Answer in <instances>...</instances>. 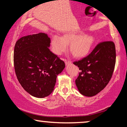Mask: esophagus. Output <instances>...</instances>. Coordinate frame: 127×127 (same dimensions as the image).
I'll use <instances>...</instances> for the list:
<instances>
[{
  "mask_svg": "<svg viewBox=\"0 0 127 127\" xmlns=\"http://www.w3.org/2000/svg\"><path fill=\"white\" fill-rule=\"evenodd\" d=\"M64 62H65V64H66V65H69V64H71L72 63L71 61L68 60V59H64Z\"/></svg>",
  "mask_w": 127,
  "mask_h": 127,
  "instance_id": "34e87169",
  "label": "esophagus"
}]
</instances>
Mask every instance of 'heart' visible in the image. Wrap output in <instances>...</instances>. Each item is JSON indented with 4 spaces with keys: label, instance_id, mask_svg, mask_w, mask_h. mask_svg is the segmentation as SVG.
Wrapping results in <instances>:
<instances>
[{
    "label": "heart",
    "instance_id": "b5f03b06",
    "mask_svg": "<svg viewBox=\"0 0 127 127\" xmlns=\"http://www.w3.org/2000/svg\"><path fill=\"white\" fill-rule=\"evenodd\" d=\"M94 43L91 35H83L82 33H68L61 37L55 36L51 39V48L53 52L58 55L62 54L69 45V49L76 58H82L89 54Z\"/></svg>",
    "mask_w": 127,
    "mask_h": 127
}]
</instances>
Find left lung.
<instances>
[{"label":"left lung","instance_id":"left-lung-1","mask_svg":"<svg viewBox=\"0 0 127 127\" xmlns=\"http://www.w3.org/2000/svg\"><path fill=\"white\" fill-rule=\"evenodd\" d=\"M115 61L112 41L100 42L87 56L75 61L73 64L81 70L75 83L81 94L93 96L104 90L111 79Z\"/></svg>","mask_w":127,"mask_h":127}]
</instances>
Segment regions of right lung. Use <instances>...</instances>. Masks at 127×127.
Instances as JSON below:
<instances>
[{
  "label": "right lung",
  "mask_w": 127,
  "mask_h": 127,
  "mask_svg": "<svg viewBox=\"0 0 127 127\" xmlns=\"http://www.w3.org/2000/svg\"><path fill=\"white\" fill-rule=\"evenodd\" d=\"M51 40L39 33L22 37L14 48L15 71L19 82L26 92L36 98H44L54 90L57 75L65 64L50 51Z\"/></svg>",
  "instance_id": "add662e5"
}]
</instances>
